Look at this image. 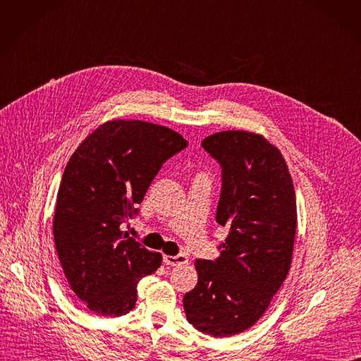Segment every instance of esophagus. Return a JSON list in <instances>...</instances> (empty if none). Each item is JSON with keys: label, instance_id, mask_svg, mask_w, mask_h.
<instances>
[{"label": "esophagus", "instance_id": "obj_1", "mask_svg": "<svg viewBox=\"0 0 361 361\" xmlns=\"http://www.w3.org/2000/svg\"><path fill=\"white\" fill-rule=\"evenodd\" d=\"M164 262L166 266L170 267H176V266H184V264L188 262V258L185 255H164Z\"/></svg>", "mask_w": 361, "mask_h": 361}]
</instances>
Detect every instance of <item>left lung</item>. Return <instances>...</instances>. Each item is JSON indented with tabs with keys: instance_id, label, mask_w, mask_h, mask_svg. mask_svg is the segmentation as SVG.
<instances>
[{
	"instance_id": "obj_1",
	"label": "left lung",
	"mask_w": 361,
	"mask_h": 361,
	"mask_svg": "<svg viewBox=\"0 0 361 361\" xmlns=\"http://www.w3.org/2000/svg\"><path fill=\"white\" fill-rule=\"evenodd\" d=\"M202 147L222 166L216 221L229 229L216 261L196 259L187 321L216 338L251 328L290 270L298 209L284 157L259 133L225 130Z\"/></svg>"
}]
</instances>
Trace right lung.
<instances>
[{
	"mask_svg": "<svg viewBox=\"0 0 361 361\" xmlns=\"http://www.w3.org/2000/svg\"><path fill=\"white\" fill-rule=\"evenodd\" d=\"M187 147L170 128L114 118L90 133L69 158L61 180L54 236L62 270L88 310L129 314L136 286L155 273L162 255L123 235L161 165Z\"/></svg>",
	"mask_w": 361,
	"mask_h": 361,
	"instance_id": "obj_1",
	"label": "right lung"
}]
</instances>
